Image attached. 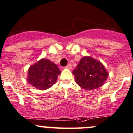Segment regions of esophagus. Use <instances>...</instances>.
<instances>
[{
	"label": "esophagus",
	"instance_id": "esophagus-1",
	"mask_svg": "<svg viewBox=\"0 0 133 133\" xmlns=\"http://www.w3.org/2000/svg\"><path fill=\"white\" fill-rule=\"evenodd\" d=\"M65 68H67V69H71V68H72L71 64H69L66 67H65Z\"/></svg>",
	"mask_w": 133,
	"mask_h": 133
}]
</instances>
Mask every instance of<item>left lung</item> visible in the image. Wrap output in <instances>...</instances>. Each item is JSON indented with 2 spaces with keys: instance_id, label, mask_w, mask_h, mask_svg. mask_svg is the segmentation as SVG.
Returning a JSON list of instances; mask_svg holds the SVG:
<instances>
[{
  "instance_id": "obj_1",
  "label": "left lung",
  "mask_w": 133,
  "mask_h": 133,
  "mask_svg": "<svg viewBox=\"0 0 133 133\" xmlns=\"http://www.w3.org/2000/svg\"><path fill=\"white\" fill-rule=\"evenodd\" d=\"M73 74L77 84L86 90L101 87L109 75L100 62L89 56H84L81 59L73 71Z\"/></svg>"
}]
</instances>
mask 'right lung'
Returning a JSON list of instances; mask_svg holds the SVG:
<instances>
[{
	"mask_svg": "<svg viewBox=\"0 0 133 133\" xmlns=\"http://www.w3.org/2000/svg\"><path fill=\"white\" fill-rule=\"evenodd\" d=\"M60 71L50 60L43 58L28 69V81L39 90H47L56 82Z\"/></svg>",
	"mask_w": 133,
	"mask_h": 133,
	"instance_id": "1",
	"label": "right lung"
}]
</instances>
